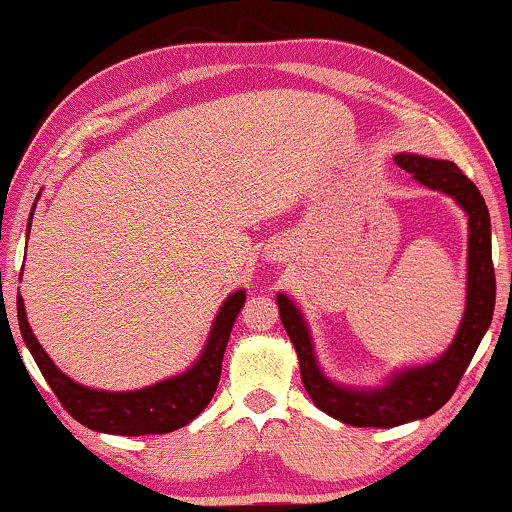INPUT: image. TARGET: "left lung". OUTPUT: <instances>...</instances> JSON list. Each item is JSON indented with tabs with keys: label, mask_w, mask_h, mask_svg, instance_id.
Returning a JSON list of instances; mask_svg holds the SVG:
<instances>
[{
	"label": "left lung",
	"mask_w": 512,
	"mask_h": 512,
	"mask_svg": "<svg viewBox=\"0 0 512 512\" xmlns=\"http://www.w3.org/2000/svg\"><path fill=\"white\" fill-rule=\"evenodd\" d=\"M394 162L415 181L441 190L457 199L469 213V287H466V311L450 350L427 366L401 371L380 390H350L331 383L318 369L306 322L299 308L285 294H278L283 327L297 350L301 380L308 397L327 415L352 427H399V424L434 415L455 394L464 371L492 322L496 278L492 264V227L485 199L471 178L462 174L455 162L429 160L420 155H397Z\"/></svg>",
	"instance_id": "obj_1"
}]
</instances>
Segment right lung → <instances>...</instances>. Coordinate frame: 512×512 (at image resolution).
Returning <instances> with one entry per match:
<instances>
[{
  "instance_id": "right-lung-1",
  "label": "right lung",
  "mask_w": 512,
  "mask_h": 512,
  "mask_svg": "<svg viewBox=\"0 0 512 512\" xmlns=\"http://www.w3.org/2000/svg\"><path fill=\"white\" fill-rule=\"evenodd\" d=\"M34 215V208H32ZM32 227V218H30ZM30 232V229H27ZM246 304V292L239 290L229 294L222 304L218 318L213 322L211 336L201 352L199 362L183 376L162 380L153 387H143L136 392H102L90 390L71 380L57 369L53 359L46 355L37 338H34L30 322L25 315L23 297L18 294V325L34 362L48 380L50 390L60 399L64 410L85 424L88 429L104 431V434L120 436H146V434H169L190 424L201 410L213 399L220 383L222 355H225L229 334L234 320Z\"/></svg>"
}]
</instances>
